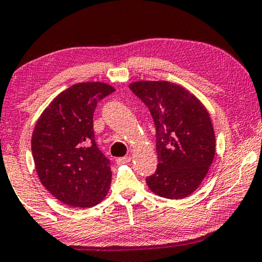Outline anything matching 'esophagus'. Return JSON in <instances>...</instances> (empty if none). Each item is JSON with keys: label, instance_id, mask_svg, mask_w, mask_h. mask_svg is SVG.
Returning a JSON list of instances; mask_svg holds the SVG:
<instances>
[{"label": "esophagus", "instance_id": "34e87169", "mask_svg": "<svg viewBox=\"0 0 262 262\" xmlns=\"http://www.w3.org/2000/svg\"><path fill=\"white\" fill-rule=\"evenodd\" d=\"M132 157L130 156H124V157H120V159L116 160L119 164H123V163H128V162H130Z\"/></svg>", "mask_w": 262, "mask_h": 262}]
</instances>
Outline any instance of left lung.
<instances>
[{
    "mask_svg": "<svg viewBox=\"0 0 262 262\" xmlns=\"http://www.w3.org/2000/svg\"><path fill=\"white\" fill-rule=\"evenodd\" d=\"M144 102L156 128V171L147 177L154 193L169 199L188 197L204 180L215 151L209 112L188 90L169 81L129 85Z\"/></svg>",
    "mask_w": 262,
    "mask_h": 262,
    "instance_id": "left-lung-1",
    "label": "left lung"
}]
</instances>
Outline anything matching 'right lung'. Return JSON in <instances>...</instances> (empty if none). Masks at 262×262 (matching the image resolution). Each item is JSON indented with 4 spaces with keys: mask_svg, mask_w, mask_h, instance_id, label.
<instances>
[{
    "mask_svg": "<svg viewBox=\"0 0 262 262\" xmlns=\"http://www.w3.org/2000/svg\"><path fill=\"white\" fill-rule=\"evenodd\" d=\"M105 82H79L53 99L36 123L31 150L41 184L73 207H92L108 193L111 161L94 140L93 113L114 92Z\"/></svg>",
    "mask_w": 262,
    "mask_h": 262,
    "instance_id": "obj_1",
    "label": "right lung"
}]
</instances>
